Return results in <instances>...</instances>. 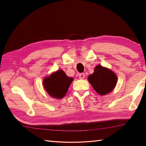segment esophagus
Masks as SVG:
<instances>
[{
  "label": "esophagus",
  "instance_id": "34e87169",
  "mask_svg": "<svg viewBox=\"0 0 146 146\" xmlns=\"http://www.w3.org/2000/svg\"><path fill=\"white\" fill-rule=\"evenodd\" d=\"M85 75L84 73H80L79 74V78L80 79H84V78H85Z\"/></svg>",
  "mask_w": 146,
  "mask_h": 146
}]
</instances>
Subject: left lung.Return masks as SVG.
Segmentation results:
<instances>
[{"instance_id": "left-lung-1", "label": "left lung", "mask_w": 146, "mask_h": 146, "mask_svg": "<svg viewBox=\"0 0 146 146\" xmlns=\"http://www.w3.org/2000/svg\"><path fill=\"white\" fill-rule=\"evenodd\" d=\"M88 80L97 93L100 95H105L109 94L115 87L117 77L111 70L97 65L94 73L88 76Z\"/></svg>"}]
</instances>
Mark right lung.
<instances>
[{"label":"right lung","instance_id":"1","mask_svg":"<svg viewBox=\"0 0 146 146\" xmlns=\"http://www.w3.org/2000/svg\"><path fill=\"white\" fill-rule=\"evenodd\" d=\"M73 78L63 70H58L43 80V86L51 97L61 99L66 95Z\"/></svg>","mask_w":146,"mask_h":146}]
</instances>
